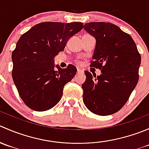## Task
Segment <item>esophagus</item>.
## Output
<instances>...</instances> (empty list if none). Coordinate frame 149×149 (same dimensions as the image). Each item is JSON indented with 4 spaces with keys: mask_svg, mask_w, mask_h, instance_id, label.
<instances>
[{
    "mask_svg": "<svg viewBox=\"0 0 149 149\" xmlns=\"http://www.w3.org/2000/svg\"><path fill=\"white\" fill-rule=\"evenodd\" d=\"M82 72H83V70H81V68H77V73H82Z\"/></svg>",
    "mask_w": 149,
    "mask_h": 149,
    "instance_id": "obj_1",
    "label": "esophagus"
}]
</instances>
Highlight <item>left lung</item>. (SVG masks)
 Returning a JSON list of instances; mask_svg holds the SVG:
<instances>
[{"mask_svg":"<svg viewBox=\"0 0 149 149\" xmlns=\"http://www.w3.org/2000/svg\"><path fill=\"white\" fill-rule=\"evenodd\" d=\"M84 29L96 39L91 65L102 72L93 76L84 71V103L96 115H112L124 106L137 85L141 55L130 35L113 24L90 22Z\"/></svg>","mask_w":149,"mask_h":149,"instance_id":"obj_1","label":"left lung"}]
</instances>
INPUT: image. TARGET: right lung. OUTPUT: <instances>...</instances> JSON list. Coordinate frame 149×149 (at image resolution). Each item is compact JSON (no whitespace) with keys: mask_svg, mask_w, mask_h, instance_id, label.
I'll return each instance as SVG.
<instances>
[{"mask_svg":"<svg viewBox=\"0 0 149 149\" xmlns=\"http://www.w3.org/2000/svg\"><path fill=\"white\" fill-rule=\"evenodd\" d=\"M82 29L81 22H42L18 40L11 55L12 77L21 98L33 110H48L61 100L64 86L77 70L71 64L61 68L54 64V58Z\"/></svg>","mask_w":149,"mask_h":149,"instance_id":"right-lung-1","label":"right lung"}]
</instances>
